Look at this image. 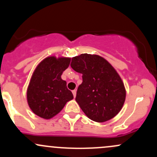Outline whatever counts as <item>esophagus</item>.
I'll list each match as a JSON object with an SVG mask.
<instances>
[{"mask_svg": "<svg viewBox=\"0 0 157 157\" xmlns=\"http://www.w3.org/2000/svg\"><path fill=\"white\" fill-rule=\"evenodd\" d=\"M72 93H73L74 97H76V94H77V91H76V90H73V91H72Z\"/></svg>", "mask_w": 157, "mask_h": 157, "instance_id": "obj_1", "label": "esophagus"}]
</instances>
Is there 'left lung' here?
I'll list each match as a JSON object with an SVG mask.
<instances>
[{"instance_id":"1","label":"left lung","mask_w":157,"mask_h":157,"mask_svg":"<svg viewBox=\"0 0 157 157\" xmlns=\"http://www.w3.org/2000/svg\"><path fill=\"white\" fill-rule=\"evenodd\" d=\"M71 67L82 75L76 101L90 120L103 122L120 112L126 91L121 77L105 59L82 54L71 59Z\"/></svg>"}]
</instances>
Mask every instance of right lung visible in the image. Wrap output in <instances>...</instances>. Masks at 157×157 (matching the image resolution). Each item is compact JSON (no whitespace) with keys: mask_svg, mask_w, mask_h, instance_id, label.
I'll return each instance as SVG.
<instances>
[{"mask_svg":"<svg viewBox=\"0 0 157 157\" xmlns=\"http://www.w3.org/2000/svg\"><path fill=\"white\" fill-rule=\"evenodd\" d=\"M71 58L51 56L41 61L32 74L27 89V102L36 115L46 120L55 117L74 98L61 75Z\"/></svg>","mask_w":157,"mask_h":157,"instance_id":"add662e5","label":"right lung"}]
</instances>
